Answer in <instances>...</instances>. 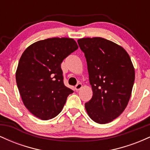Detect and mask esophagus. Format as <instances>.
Instances as JSON below:
<instances>
[{"instance_id": "1", "label": "esophagus", "mask_w": 150, "mask_h": 150, "mask_svg": "<svg viewBox=\"0 0 150 150\" xmlns=\"http://www.w3.org/2000/svg\"><path fill=\"white\" fill-rule=\"evenodd\" d=\"M82 84L78 83V84H77L76 86H75V90H76V91H79L81 88H82Z\"/></svg>"}]
</instances>
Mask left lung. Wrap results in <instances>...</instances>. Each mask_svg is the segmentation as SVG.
Returning a JSON list of instances; mask_svg holds the SVG:
<instances>
[{"mask_svg":"<svg viewBox=\"0 0 150 150\" xmlns=\"http://www.w3.org/2000/svg\"><path fill=\"white\" fill-rule=\"evenodd\" d=\"M77 43L85 53L93 92L86 111L96 123H110L128 104L135 81L133 65L122 46L104 38H82Z\"/></svg>","mask_w":150,"mask_h":150,"instance_id":"1","label":"left lung"}]
</instances>
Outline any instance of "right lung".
<instances>
[{"mask_svg": "<svg viewBox=\"0 0 150 150\" xmlns=\"http://www.w3.org/2000/svg\"><path fill=\"white\" fill-rule=\"evenodd\" d=\"M78 49L70 38L38 41L22 53L16 71L22 100L34 116L49 120L58 116L73 91L63 83L61 64Z\"/></svg>", "mask_w": 150, "mask_h": 150, "instance_id": "obj_1", "label": "right lung"}]
</instances>
